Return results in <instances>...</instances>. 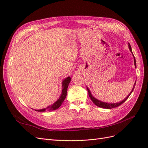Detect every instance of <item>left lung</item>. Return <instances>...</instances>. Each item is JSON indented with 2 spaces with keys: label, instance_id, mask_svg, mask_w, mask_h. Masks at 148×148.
I'll return each instance as SVG.
<instances>
[{
  "label": "left lung",
  "instance_id": "8db88e82",
  "mask_svg": "<svg viewBox=\"0 0 148 148\" xmlns=\"http://www.w3.org/2000/svg\"><path fill=\"white\" fill-rule=\"evenodd\" d=\"M128 47H129V49H130V52L132 53V54H133V58H134V63H135V67L136 68V64L135 57H134V56H133V53L132 50V47H131V46H130V44H128ZM135 84H136V82L135 83V84H134V86H133V89H132V91H131L129 95L127 96V97L126 98H125L124 100H123L122 101H121V102H120L112 103H112H106V102H102V101H99V100H98V99H96L95 97H93V96H92L91 93L90 91H89V89H88V88L86 87V88H87V90H88V95H89V97H90V99H91V101H92L94 103H95V105H96V106H98V107H102V108H104V109H112V108H115V107H117L118 106H120L121 104H122L123 103L128 99V97L130 96V95L131 94H132V92H133L134 88H135Z\"/></svg>",
  "mask_w": 148,
  "mask_h": 148
}]
</instances>
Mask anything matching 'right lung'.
<instances>
[{
	"instance_id": "add662e5",
	"label": "right lung",
	"mask_w": 148,
	"mask_h": 148,
	"mask_svg": "<svg viewBox=\"0 0 148 148\" xmlns=\"http://www.w3.org/2000/svg\"><path fill=\"white\" fill-rule=\"evenodd\" d=\"M71 81V78L70 77H67L66 78L63 82H62V92L60 97L59 99H58L55 103L50 106H48L47 108L42 109H39V110H35L38 112H44V111H52L57 109L59 107L62 105V103H63L64 101L65 100V97L66 96L67 94V88H68L69 84Z\"/></svg>"
}]
</instances>
